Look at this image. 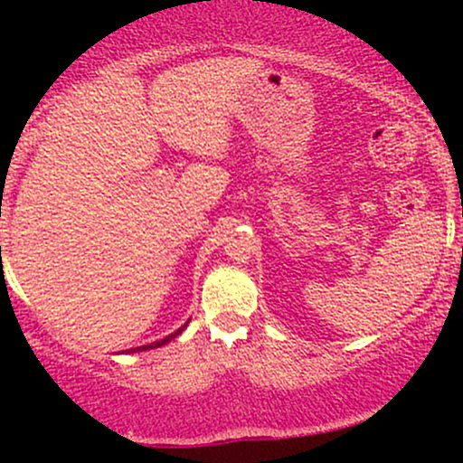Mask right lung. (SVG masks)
Masks as SVG:
<instances>
[{
  "label": "right lung",
  "mask_w": 463,
  "mask_h": 463,
  "mask_svg": "<svg viewBox=\"0 0 463 463\" xmlns=\"http://www.w3.org/2000/svg\"><path fill=\"white\" fill-rule=\"evenodd\" d=\"M184 326H187V324H184ZM184 326H180L176 333H172V335H167V337L165 339H161V342H152V344H146V346H139V348H130V350H126V353H139V350H150V348H158V346H165V344L167 342H172L174 337H176V335H180L184 331Z\"/></svg>",
  "instance_id": "add662e5"
}]
</instances>
